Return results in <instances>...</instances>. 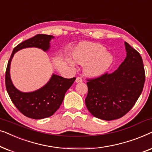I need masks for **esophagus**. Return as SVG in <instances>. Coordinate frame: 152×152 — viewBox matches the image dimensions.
<instances>
[{
  "label": "esophagus",
  "mask_w": 152,
  "mask_h": 152,
  "mask_svg": "<svg viewBox=\"0 0 152 152\" xmlns=\"http://www.w3.org/2000/svg\"><path fill=\"white\" fill-rule=\"evenodd\" d=\"M82 81H83V79H82V77H77L76 78L75 82L77 83H79V82H82Z\"/></svg>",
  "instance_id": "1"
}]
</instances>
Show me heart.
Listing matches in <instances>:
<instances>
[{"label":"heart","instance_id":"b5f03b06","mask_svg":"<svg viewBox=\"0 0 152 152\" xmlns=\"http://www.w3.org/2000/svg\"><path fill=\"white\" fill-rule=\"evenodd\" d=\"M73 57L77 63L85 65V72L91 77H98L104 74L113 63V57L106 52V48L98 43H82L75 50ZM72 66V61H70Z\"/></svg>","mask_w":152,"mask_h":152}]
</instances>
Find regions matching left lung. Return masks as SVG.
<instances>
[{
	"label": "left lung",
	"mask_w": 152,
	"mask_h": 152,
	"mask_svg": "<svg viewBox=\"0 0 152 152\" xmlns=\"http://www.w3.org/2000/svg\"><path fill=\"white\" fill-rule=\"evenodd\" d=\"M126 57L117 70L87 79L85 103L95 118L112 120L122 118L134 107L145 81L142 59L136 50L125 42Z\"/></svg>",
	"instance_id": "1"
}]
</instances>
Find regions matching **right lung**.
<instances>
[{"instance_id":"add662e5","label":"right lung","mask_w":152,"mask_h":152,"mask_svg":"<svg viewBox=\"0 0 152 152\" xmlns=\"http://www.w3.org/2000/svg\"><path fill=\"white\" fill-rule=\"evenodd\" d=\"M51 35L37 34L23 41L14 48L8 61L5 72V86L11 100L17 109L26 117L32 119H43L53 115L59 109L64 95L72 86L76 77L66 79L53 75L46 85L32 93H23L12 84L10 76V63L14 53L20 49L37 47L46 51L50 48Z\"/></svg>"}]
</instances>
